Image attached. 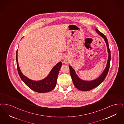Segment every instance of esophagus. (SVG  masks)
Wrapping results in <instances>:
<instances>
[{"label": "esophagus", "instance_id": "1", "mask_svg": "<svg viewBox=\"0 0 124 124\" xmlns=\"http://www.w3.org/2000/svg\"><path fill=\"white\" fill-rule=\"evenodd\" d=\"M64 63L65 64H68L69 62V59H68L67 58H65L64 59Z\"/></svg>", "mask_w": 124, "mask_h": 124}]
</instances>
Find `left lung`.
I'll list each match as a JSON object with an SVG mask.
<instances>
[{"mask_svg":"<svg viewBox=\"0 0 124 124\" xmlns=\"http://www.w3.org/2000/svg\"><path fill=\"white\" fill-rule=\"evenodd\" d=\"M95 30L96 32L104 39L106 43V46L107 47V51L108 53V60L106 64V67L104 70V71H103V73L101 74V75L100 77L95 80H92V81H85L79 78L77 76L75 70L71 67V66L70 65L69 66L70 68L71 78L74 86L78 89L83 91H87L91 90L93 89L99 85H100L105 79L109 69L110 60H111V52L109 47L107 39L106 36L104 34H103L102 33H101L98 30L96 29Z\"/></svg>","mask_w":124,"mask_h":124,"instance_id":"obj_1","label":"left lung"}]
</instances>
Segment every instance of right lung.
<instances>
[{"label": "right lung", "mask_w": 124, "mask_h": 124, "mask_svg": "<svg viewBox=\"0 0 124 124\" xmlns=\"http://www.w3.org/2000/svg\"><path fill=\"white\" fill-rule=\"evenodd\" d=\"M17 53L18 50L16 52V61L18 73L22 80L27 86L32 90L39 93L49 92L55 87L59 72L62 66L61 61L53 67L49 75L45 78L39 81H33L25 76L20 71L18 64Z\"/></svg>", "instance_id": "1"}]
</instances>
